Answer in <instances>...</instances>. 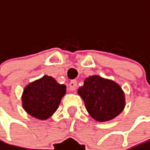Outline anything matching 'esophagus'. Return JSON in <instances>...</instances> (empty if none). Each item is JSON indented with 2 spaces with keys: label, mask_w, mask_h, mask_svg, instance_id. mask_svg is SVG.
I'll use <instances>...</instances> for the list:
<instances>
[{
  "label": "esophagus",
  "mask_w": 150,
  "mask_h": 150,
  "mask_svg": "<svg viewBox=\"0 0 150 150\" xmlns=\"http://www.w3.org/2000/svg\"><path fill=\"white\" fill-rule=\"evenodd\" d=\"M76 87H77V82H76V80L71 81V82L69 83V84H68V89H69V91H74V90H76Z\"/></svg>",
  "instance_id": "1"
}]
</instances>
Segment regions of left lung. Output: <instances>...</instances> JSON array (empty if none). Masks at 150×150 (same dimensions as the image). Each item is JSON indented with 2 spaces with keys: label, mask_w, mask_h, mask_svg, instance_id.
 Segmentation results:
<instances>
[{
  "label": "left lung",
  "mask_w": 150,
  "mask_h": 150,
  "mask_svg": "<svg viewBox=\"0 0 150 150\" xmlns=\"http://www.w3.org/2000/svg\"><path fill=\"white\" fill-rule=\"evenodd\" d=\"M77 92L83 100L88 113L99 122L112 120L125 107V93L120 85L100 76L86 78Z\"/></svg>",
  "instance_id": "left-lung-1"
}]
</instances>
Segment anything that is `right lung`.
<instances>
[{"mask_svg": "<svg viewBox=\"0 0 150 150\" xmlns=\"http://www.w3.org/2000/svg\"><path fill=\"white\" fill-rule=\"evenodd\" d=\"M67 87L48 76L30 83L24 89L22 106L27 114L40 120H46L58 109Z\"/></svg>", "mask_w": 150, "mask_h": 150, "instance_id": "obj_1", "label": "right lung"}]
</instances>
